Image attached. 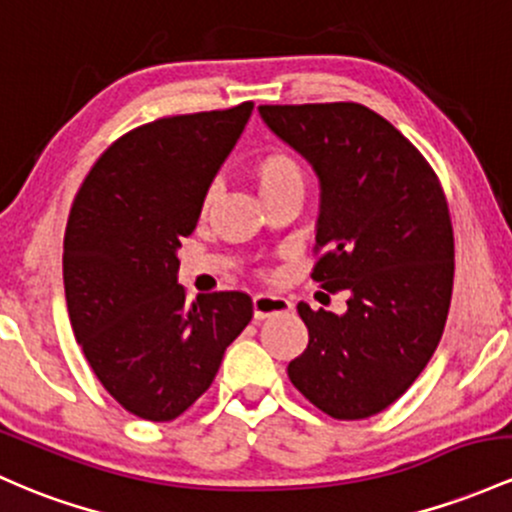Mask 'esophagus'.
I'll use <instances>...</instances> for the list:
<instances>
[{
	"mask_svg": "<svg viewBox=\"0 0 512 512\" xmlns=\"http://www.w3.org/2000/svg\"><path fill=\"white\" fill-rule=\"evenodd\" d=\"M291 308V301L284 299V296H274V294H257L252 299V316L255 320H265L274 313H286Z\"/></svg>",
	"mask_w": 512,
	"mask_h": 512,
	"instance_id": "obj_1",
	"label": "esophagus"
}]
</instances>
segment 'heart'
<instances>
[{
  "mask_svg": "<svg viewBox=\"0 0 512 512\" xmlns=\"http://www.w3.org/2000/svg\"><path fill=\"white\" fill-rule=\"evenodd\" d=\"M252 179H255L257 189H260L262 199L269 194L286 192V189H301L306 184V174H303L301 162L294 155L286 153V150H267L252 162L250 167ZM216 199V189H209L204 196V204H201V213H209Z\"/></svg>",
  "mask_w": 512,
  "mask_h": 512,
  "instance_id": "heart-1",
  "label": "heart"
}]
</instances>
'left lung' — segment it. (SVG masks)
<instances>
[{
  "label": "left lung",
  "mask_w": 512,
  "mask_h": 512,
  "mask_svg": "<svg viewBox=\"0 0 512 512\" xmlns=\"http://www.w3.org/2000/svg\"><path fill=\"white\" fill-rule=\"evenodd\" d=\"M262 121L316 172L313 279L345 291L347 311L301 301L308 347L289 379L338 420L389 408L418 379L445 330L454 238L425 157L384 116L352 101L260 106Z\"/></svg>",
  "instance_id": "left-lung-1"
}]
</instances>
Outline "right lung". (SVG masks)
Listing matches in <instances>:
<instances>
[{
	"mask_svg": "<svg viewBox=\"0 0 512 512\" xmlns=\"http://www.w3.org/2000/svg\"><path fill=\"white\" fill-rule=\"evenodd\" d=\"M250 114L245 101L126 133L94 162L70 209L63 282L72 330L104 389L138 418L167 423L187 411L252 318L243 291L187 303L177 284V250Z\"/></svg>",
	"mask_w": 512,
	"mask_h": 512,
	"instance_id": "obj_1",
	"label": "right lung"
}]
</instances>
